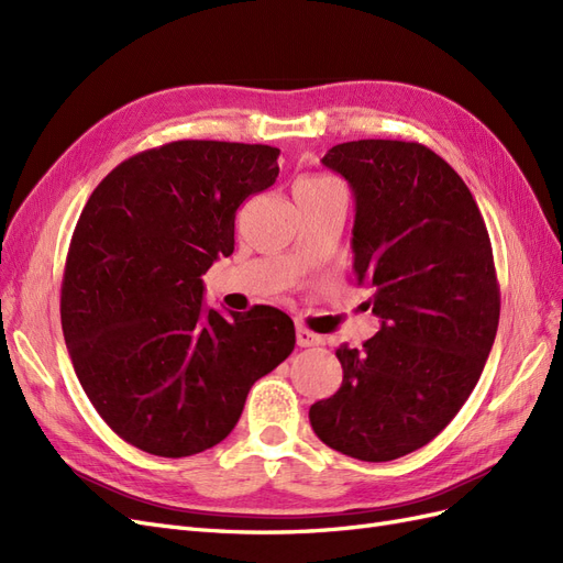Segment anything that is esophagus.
Instances as JSON below:
<instances>
[{
  "instance_id": "esophagus-1",
  "label": "esophagus",
  "mask_w": 563,
  "mask_h": 563,
  "mask_svg": "<svg viewBox=\"0 0 563 563\" xmlns=\"http://www.w3.org/2000/svg\"><path fill=\"white\" fill-rule=\"evenodd\" d=\"M296 343H298V347H314V345H321V335L310 331V329H305V327H298L296 329Z\"/></svg>"
}]
</instances>
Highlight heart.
Returning <instances> with one entry per match:
<instances>
[{"label": "heart", "instance_id": "obj_1", "mask_svg": "<svg viewBox=\"0 0 563 563\" xmlns=\"http://www.w3.org/2000/svg\"><path fill=\"white\" fill-rule=\"evenodd\" d=\"M329 185H338V183L331 180V178L312 176V178H302V180L296 185V190H305V187H308V190H312V187H329Z\"/></svg>", "mask_w": 563, "mask_h": 563}]
</instances>
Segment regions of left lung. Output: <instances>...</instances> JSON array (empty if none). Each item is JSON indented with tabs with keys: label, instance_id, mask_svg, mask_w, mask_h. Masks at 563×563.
<instances>
[{
	"label": "left lung",
	"instance_id": "8db88e82",
	"mask_svg": "<svg viewBox=\"0 0 563 563\" xmlns=\"http://www.w3.org/2000/svg\"><path fill=\"white\" fill-rule=\"evenodd\" d=\"M354 195V275L380 331L343 345V385L310 408L323 444L366 463L411 453L446 428L479 380L500 286L479 207L430 147L352 141L321 159Z\"/></svg>",
	"mask_w": 563,
	"mask_h": 563
}]
</instances>
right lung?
<instances>
[{"instance_id": "right-lung-1", "label": "right lung", "mask_w": 563, "mask_h": 563, "mask_svg": "<svg viewBox=\"0 0 563 563\" xmlns=\"http://www.w3.org/2000/svg\"><path fill=\"white\" fill-rule=\"evenodd\" d=\"M279 150L176 141L100 180L67 251L60 321L77 378L114 434L162 457L220 444L251 385L296 345L288 314L203 308V282L234 251L244 199L277 180Z\"/></svg>"}]
</instances>
